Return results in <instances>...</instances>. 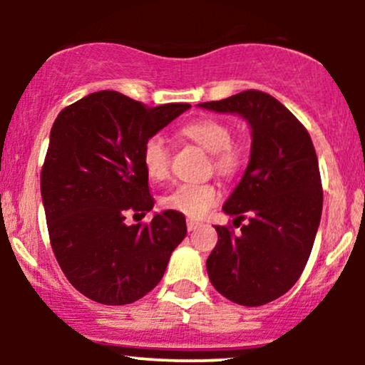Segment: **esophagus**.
I'll use <instances>...</instances> for the list:
<instances>
[{
	"label": "esophagus",
	"mask_w": 365,
	"mask_h": 365,
	"mask_svg": "<svg viewBox=\"0 0 365 365\" xmlns=\"http://www.w3.org/2000/svg\"><path fill=\"white\" fill-rule=\"evenodd\" d=\"M199 226H200V223H199V221L192 220V217H188V220H187V228H188V232H192V230L199 228Z\"/></svg>",
	"instance_id": "34e87169"
}]
</instances>
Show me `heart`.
<instances>
[{
  "instance_id": "1",
  "label": "heart",
  "mask_w": 365,
  "mask_h": 365,
  "mask_svg": "<svg viewBox=\"0 0 365 365\" xmlns=\"http://www.w3.org/2000/svg\"><path fill=\"white\" fill-rule=\"evenodd\" d=\"M183 139L211 153L212 168L220 177L233 178L242 170L245 153L240 144L232 140V128L217 118H197L180 128ZM142 166L150 180H165L170 173V149L165 140L150 135L142 145ZM220 200V190L212 183H182L161 199L171 211L188 217H200Z\"/></svg>"
}]
</instances>
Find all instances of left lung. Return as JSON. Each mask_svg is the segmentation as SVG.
<instances>
[{
    "mask_svg": "<svg viewBox=\"0 0 365 365\" xmlns=\"http://www.w3.org/2000/svg\"><path fill=\"white\" fill-rule=\"evenodd\" d=\"M199 106L237 113L252 128L244 177L226 200L230 226H216L206 267L212 287L232 302L257 307L299 282L321 221L322 183L307 128L267 92L249 89Z\"/></svg>",
    "mask_w": 365,
    "mask_h": 365,
    "instance_id": "1",
    "label": "left lung"
}]
</instances>
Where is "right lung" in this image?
Returning a JSON list of instances; mask_svg holds the SVG:
<instances>
[{"label":"right lung","mask_w":365,"mask_h":365,"mask_svg":"<svg viewBox=\"0 0 365 365\" xmlns=\"http://www.w3.org/2000/svg\"><path fill=\"white\" fill-rule=\"evenodd\" d=\"M188 108H145L101 91L54 120L41 170L46 223L61 271L87 299L104 305L142 299L161 282L171 252L185 238L182 212L170 209L132 226L125 216H145L154 206L142 145Z\"/></svg>","instance_id":"add662e5"}]
</instances>
